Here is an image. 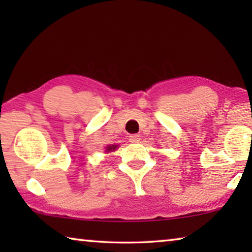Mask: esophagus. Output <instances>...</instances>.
I'll use <instances>...</instances> for the list:
<instances>
[{"label":"esophagus","instance_id":"esophagus-1","mask_svg":"<svg viewBox=\"0 0 252 252\" xmlns=\"http://www.w3.org/2000/svg\"><path fill=\"white\" fill-rule=\"evenodd\" d=\"M129 141L131 143H138L140 141V135L139 134H131V135H129Z\"/></svg>","mask_w":252,"mask_h":252}]
</instances>
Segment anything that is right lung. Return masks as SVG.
I'll return each mask as SVG.
<instances>
[{
  "label": "right lung",
  "mask_w": 252,
  "mask_h": 252,
  "mask_svg": "<svg viewBox=\"0 0 252 252\" xmlns=\"http://www.w3.org/2000/svg\"><path fill=\"white\" fill-rule=\"evenodd\" d=\"M114 149H117V146H110V147H108V148H106V151H114Z\"/></svg>",
  "instance_id": "1"
}]
</instances>
